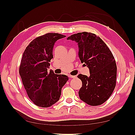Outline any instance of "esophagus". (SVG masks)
Returning <instances> with one entry per match:
<instances>
[{
  "label": "esophagus",
  "mask_w": 135,
  "mask_h": 135,
  "mask_svg": "<svg viewBox=\"0 0 135 135\" xmlns=\"http://www.w3.org/2000/svg\"><path fill=\"white\" fill-rule=\"evenodd\" d=\"M69 76L71 78H75L76 77V76H75V75H69Z\"/></svg>",
  "instance_id": "obj_1"
}]
</instances>
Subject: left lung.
<instances>
[{"instance_id":"8db88e82","label":"left lung","mask_w":135,"mask_h":135,"mask_svg":"<svg viewBox=\"0 0 135 135\" xmlns=\"http://www.w3.org/2000/svg\"><path fill=\"white\" fill-rule=\"evenodd\" d=\"M69 39L78 43L81 62L90 73L89 76L78 75L82 81L79 98L91 106L103 104L116 85L117 68L113 54L103 40L91 32H78L69 36Z\"/></svg>"}]
</instances>
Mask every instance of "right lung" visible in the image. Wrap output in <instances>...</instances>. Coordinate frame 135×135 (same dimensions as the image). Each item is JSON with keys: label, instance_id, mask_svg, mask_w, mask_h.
<instances>
[{"label": "right lung", "instance_id": "add662e5", "mask_svg": "<svg viewBox=\"0 0 135 135\" xmlns=\"http://www.w3.org/2000/svg\"><path fill=\"white\" fill-rule=\"evenodd\" d=\"M58 33H47L36 38L26 47L21 58L19 73L27 95L35 105L48 108L57 102L68 76L48 72L57 40L65 37Z\"/></svg>", "mask_w": 135, "mask_h": 135}]
</instances>
